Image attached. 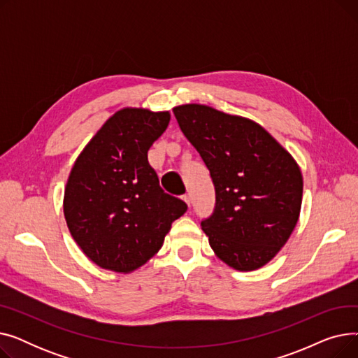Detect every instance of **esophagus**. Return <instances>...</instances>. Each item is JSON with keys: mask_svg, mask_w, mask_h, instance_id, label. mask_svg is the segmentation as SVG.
Segmentation results:
<instances>
[{"mask_svg": "<svg viewBox=\"0 0 358 358\" xmlns=\"http://www.w3.org/2000/svg\"><path fill=\"white\" fill-rule=\"evenodd\" d=\"M182 200L190 206V196H189V194H184V196H182Z\"/></svg>", "mask_w": 358, "mask_h": 358, "instance_id": "34e87169", "label": "esophagus"}]
</instances>
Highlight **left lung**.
Instances as JSON below:
<instances>
[{"instance_id":"8db88e82","label":"left lung","mask_w":358,"mask_h":358,"mask_svg":"<svg viewBox=\"0 0 358 358\" xmlns=\"http://www.w3.org/2000/svg\"><path fill=\"white\" fill-rule=\"evenodd\" d=\"M215 184L216 206L201 220L216 257L238 271L266 266L290 238L302 206L294 158L258 123L204 104L173 108Z\"/></svg>"}]
</instances>
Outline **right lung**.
Masks as SVG:
<instances>
[{"label":"right lung","instance_id":"add662e5","mask_svg":"<svg viewBox=\"0 0 358 358\" xmlns=\"http://www.w3.org/2000/svg\"><path fill=\"white\" fill-rule=\"evenodd\" d=\"M169 111L124 107L91 138L75 161L64 194L68 229L99 267L127 274L162 247L187 204L164 193L148 150Z\"/></svg>","mask_w":358,"mask_h":358}]
</instances>
